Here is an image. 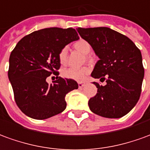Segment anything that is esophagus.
<instances>
[{"label": "esophagus", "mask_w": 150, "mask_h": 150, "mask_svg": "<svg viewBox=\"0 0 150 150\" xmlns=\"http://www.w3.org/2000/svg\"><path fill=\"white\" fill-rule=\"evenodd\" d=\"M85 85L86 84L84 83V82H78V87L79 88H82V87L85 86Z\"/></svg>", "instance_id": "34e87169"}]
</instances>
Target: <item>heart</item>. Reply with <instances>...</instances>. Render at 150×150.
Segmentation results:
<instances>
[{
	"label": "heart",
	"mask_w": 150,
	"mask_h": 150,
	"mask_svg": "<svg viewBox=\"0 0 150 150\" xmlns=\"http://www.w3.org/2000/svg\"><path fill=\"white\" fill-rule=\"evenodd\" d=\"M73 47L85 55L89 54L91 50L90 44L85 39H79L76 43H74ZM67 48L64 47L60 50L58 55L59 61L61 64H65L67 59ZM90 73V69L88 68H81V69H74V68H69L64 69L62 72V75L64 77L68 79L77 81H82L86 79L87 75Z\"/></svg>",
	"instance_id": "b5f03b06"
}]
</instances>
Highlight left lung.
<instances>
[{"mask_svg":"<svg viewBox=\"0 0 150 150\" xmlns=\"http://www.w3.org/2000/svg\"><path fill=\"white\" fill-rule=\"evenodd\" d=\"M80 36L90 43L99 58L91 77L106 85L93 82L98 88L89 107L105 118H120L137 103L145 70L141 51L127 36L108 27L77 28Z\"/></svg>","mask_w":150,"mask_h":150,"instance_id":"obj_1","label":"left lung"}]
</instances>
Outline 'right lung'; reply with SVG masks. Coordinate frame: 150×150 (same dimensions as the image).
Wrapping results in <instances>:
<instances>
[{"mask_svg":"<svg viewBox=\"0 0 150 150\" xmlns=\"http://www.w3.org/2000/svg\"><path fill=\"white\" fill-rule=\"evenodd\" d=\"M79 36L73 28L51 27L23 37L9 56L8 72L14 99L24 114L35 120H45L66 108V94L78 88L76 81L58 77L47 82L51 74L59 75L60 50Z\"/></svg>","mask_w":150,"mask_h":150,"instance_id":"obj_1","label":"right lung"}]
</instances>
